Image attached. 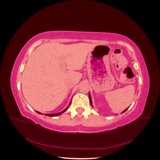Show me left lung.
<instances>
[{"instance_id":"1","label":"left lung","mask_w":160,"mask_h":160,"mask_svg":"<svg viewBox=\"0 0 160 160\" xmlns=\"http://www.w3.org/2000/svg\"><path fill=\"white\" fill-rule=\"evenodd\" d=\"M89 101H90V104L91 105V106H93V105H92V99H91V94H90V93H89ZM128 108H127L126 109H125L123 112H122V113H124L125 111H126L128 109Z\"/></svg>"}]
</instances>
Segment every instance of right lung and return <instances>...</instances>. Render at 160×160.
Segmentation results:
<instances>
[{"instance_id": "right-lung-1", "label": "right lung", "mask_w": 160, "mask_h": 160, "mask_svg": "<svg viewBox=\"0 0 160 160\" xmlns=\"http://www.w3.org/2000/svg\"><path fill=\"white\" fill-rule=\"evenodd\" d=\"M71 101H70V103H69V105L67 106V107L66 108V109H65L63 111H61V112H59V113H47V114H45V115H47V116H49V117H56V116H58V115H61V114H62V113H63L64 112H65V111H66L67 109H68L70 105H71ZM37 112L38 113L42 114V113H41V112H38V111H37Z\"/></svg>"}]
</instances>
